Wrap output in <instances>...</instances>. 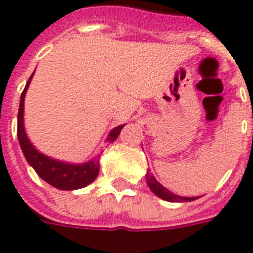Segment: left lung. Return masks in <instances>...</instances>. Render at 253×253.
<instances>
[{
    "label": "left lung",
    "mask_w": 253,
    "mask_h": 253,
    "mask_svg": "<svg viewBox=\"0 0 253 253\" xmlns=\"http://www.w3.org/2000/svg\"><path fill=\"white\" fill-rule=\"evenodd\" d=\"M146 183L155 196H158L162 200L169 201V203H185V201H193V200L199 199V197H183V196L172 193L155 179L154 175L150 172V169L146 172Z\"/></svg>",
    "instance_id": "1"
}]
</instances>
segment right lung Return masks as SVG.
I'll list each match as a JSON object with an SVG mask.
<instances>
[{
	"label": "right lung",
	"mask_w": 253,
	"mask_h": 253,
	"mask_svg": "<svg viewBox=\"0 0 253 253\" xmlns=\"http://www.w3.org/2000/svg\"><path fill=\"white\" fill-rule=\"evenodd\" d=\"M35 73V72H34ZM32 76L26 84L23 92L21 95V102H19V111H18V141L21 145V149L23 151L24 158L27 159L28 165L35 169L36 173L39 175L44 181L50 184L52 187L62 189V191H74L80 189L96 179L99 173V157L90 159L86 163H68V162L58 161V159L50 158L48 155L40 153L31 141L28 139L24 129V98L27 88L31 84ZM124 125H119L110 132L107 137L106 142L112 143L116 141V138L120 134L121 129Z\"/></svg>",
	"instance_id": "obj_1"
}]
</instances>
